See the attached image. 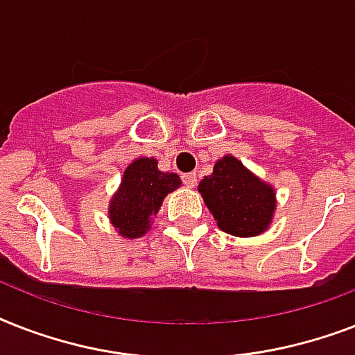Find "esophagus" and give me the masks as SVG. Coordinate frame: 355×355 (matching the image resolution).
Returning <instances> with one entry per match:
<instances>
[{
  "label": "esophagus",
  "mask_w": 355,
  "mask_h": 355,
  "mask_svg": "<svg viewBox=\"0 0 355 355\" xmlns=\"http://www.w3.org/2000/svg\"><path fill=\"white\" fill-rule=\"evenodd\" d=\"M182 182L186 188H195L197 186V175L195 173H184Z\"/></svg>",
  "instance_id": "esophagus-1"
}]
</instances>
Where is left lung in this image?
<instances>
[{"label": "left lung", "mask_w": 355, "mask_h": 355, "mask_svg": "<svg viewBox=\"0 0 355 355\" xmlns=\"http://www.w3.org/2000/svg\"><path fill=\"white\" fill-rule=\"evenodd\" d=\"M199 193L217 227L230 236H259L269 230L275 217V188L232 155L214 164L211 175L199 182Z\"/></svg>", "instance_id": "left-lung-1"}]
</instances>
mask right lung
Here are the masks:
<instances>
[{"label":"right lung","mask_w":355,"mask_h":355,"mask_svg":"<svg viewBox=\"0 0 355 355\" xmlns=\"http://www.w3.org/2000/svg\"><path fill=\"white\" fill-rule=\"evenodd\" d=\"M182 186L177 173L160 171L158 160L139 156L125 167L118 191L108 202L114 230L127 239H138L150 230L167 195Z\"/></svg>","instance_id":"obj_1"}]
</instances>
